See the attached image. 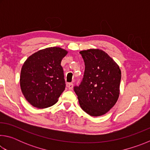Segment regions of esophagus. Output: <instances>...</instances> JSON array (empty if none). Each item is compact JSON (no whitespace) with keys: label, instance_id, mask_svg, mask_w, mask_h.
<instances>
[{"label":"esophagus","instance_id":"esophagus-1","mask_svg":"<svg viewBox=\"0 0 150 150\" xmlns=\"http://www.w3.org/2000/svg\"><path fill=\"white\" fill-rule=\"evenodd\" d=\"M67 87H68V88H69V90L73 89V83H67Z\"/></svg>","mask_w":150,"mask_h":150}]
</instances>
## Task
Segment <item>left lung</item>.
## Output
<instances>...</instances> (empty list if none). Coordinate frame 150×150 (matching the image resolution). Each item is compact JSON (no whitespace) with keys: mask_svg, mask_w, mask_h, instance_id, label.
<instances>
[{"mask_svg":"<svg viewBox=\"0 0 150 150\" xmlns=\"http://www.w3.org/2000/svg\"><path fill=\"white\" fill-rule=\"evenodd\" d=\"M85 62L81 84L74 87L81 108L92 116L105 115L113 107L120 95L121 71L104 51H81Z\"/></svg>","mask_w":150,"mask_h":150,"instance_id":"1","label":"left lung"}]
</instances>
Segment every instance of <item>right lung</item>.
I'll return each instance as SVG.
<instances>
[{"label":"right lung","instance_id":"right-lung-1","mask_svg":"<svg viewBox=\"0 0 150 150\" xmlns=\"http://www.w3.org/2000/svg\"><path fill=\"white\" fill-rule=\"evenodd\" d=\"M68 52L59 47L34 53L25 61L20 73L22 93L30 105L45 108L55 105L65 88L61 62Z\"/></svg>","mask_w":150,"mask_h":150}]
</instances>
